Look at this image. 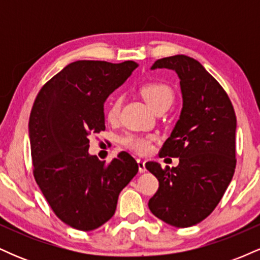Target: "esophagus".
<instances>
[{"label":"esophagus","mask_w":260,"mask_h":260,"mask_svg":"<svg viewBox=\"0 0 260 260\" xmlns=\"http://www.w3.org/2000/svg\"><path fill=\"white\" fill-rule=\"evenodd\" d=\"M137 162H138V169H139L140 174H143V172L147 171V168H145V161L138 159L137 160Z\"/></svg>","instance_id":"1"}]
</instances>
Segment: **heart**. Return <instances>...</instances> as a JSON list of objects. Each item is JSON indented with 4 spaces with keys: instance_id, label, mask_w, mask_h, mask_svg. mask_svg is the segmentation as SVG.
<instances>
[{
    "instance_id": "1",
    "label": "heart",
    "mask_w": 260,
    "mask_h": 260,
    "mask_svg": "<svg viewBox=\"0 0 260 260\" xmlns=\"http://www.w3.org/2000/svg\"><path fill=\"white\" fill-rule=\"evenodd\" d=\"M140 94L144 100L149 104V106L155 112L160 110H168L172 105L175 100L174 90L170 85L162 82H148L144 83L139 89ZM122 106V99L120 96H115L110 101L109 106L105 110V117L109 122H116L118 120ZM122 144L136 151L138 154H147L151 150V142L153 137L150 136H139V134H127L122 138Z\"/></svg>"
}]
</instances>
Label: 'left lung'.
Segmentation results:
<instances>
[{"label":"left lung","mask_w":260,"mask_h":260,"mask_svg":"<svg viewBox=\"0 0 260 260\" xmlns=\"http://www.w3.org/2000/svg\"><path fill=\"white\" fill-rule=\"evenodd\" d=\"M155 68L177 73L183 107L160 150L161 156L180 157L178 166L145 165L159 181L148 205L169 225L189 228L213 213L235 174V110L222 86L197 59L176 55L155 61Z\"/></svg>","instance_id":"left-lung-1"}]
</instances>
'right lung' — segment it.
<instances>
[{
    "instance_id": "add662e5",
    "label": "right lung",
    "mask_w": 260,
    "mask_h": 260,
    "mask_svg": "<svg viewBox=\"0 0 260 260\" xmlns=\"http://www.w3.org/2000/svg\"><path fill=\"white\" fill-rule=\"evenodd\" d=\"M138 64L76 61L39 91L29 118L32 174L59 220L80 231L113 216L118 194L138 172L132 155L110 162L89 155V137L105 129L104 103Z\"/></svg>"
}]
</instances>
